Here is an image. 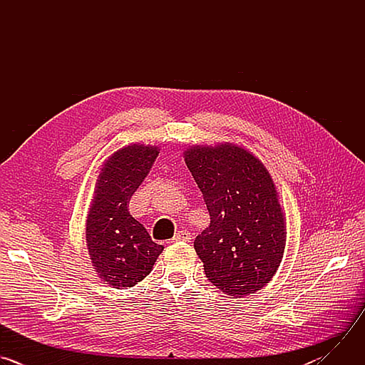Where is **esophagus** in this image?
<instances>
[{"instance_id":"1","label":"esophagus","mask_w":365,"mask_h":365,"mask_svg":"<svg viewBox=\"0 0 365 365\" xmlns=\"http://www.w3.org/2000/svg\"><path fill=\"white\" fill-rule=\"evenodd\" d=\"M190 240H192L190 232L186 231V230H183V231H178V232L175 234V237L172 238V242H178V241H185V242H187V241H190Z\"/></svg>"}]
</instances>
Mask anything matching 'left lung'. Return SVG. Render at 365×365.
Here are the masks:
<instances>
[{"instance_id":"1","label":"left lung","mask_w":365,"mask_h":365,"mask_svg":"<svg viewBox=\"0 0 365 365\" xmlns=\"http://www.w3.org/2000/svg\"><path fill=\"white\" fill-rule=\"evenodd\" d=\"M183 154L211 217L193 242L206 277L230 296L255 293L276 274L286 245V220L269 170L231 143L193 145Z\"/></svg>"}]
</instances>
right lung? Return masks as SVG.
<instances>
[{"label": "right lung", "mask_w": 365, "mask_h": 365, "mask_svg": "<svg viewBox=\"0 0 365 365\" xmlns=\"http://www.w3.org/2000/svg\"><path fill=\"white\" fill-rule=\"evenodd\" d=\"M159 148L131 144L103 163L86 218V245L98 276L115 289L150 274L163 245L130 215L128 202L148 175Z\"/></svg>", "instance_id": "1"}]
</instances>
